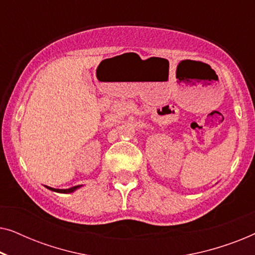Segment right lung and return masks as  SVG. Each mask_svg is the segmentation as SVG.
Listing matches in <instances>:
<instances>
[{"mask_svg":"<svg viewBox=\"0 0 255 255\" xmlns=\"http://www.w3.org/2000/svg\"><path fill=\"white\" fill-rule=\"evenodd\" d=\"M80 186H75V187H72L69 188V189H54V188H51V187H46L48 188L50 190H53V191H57V193H65V194H68V193H73L75 189H78Z\"/></svg>","mask_w":255,"mask_h":255,"instance_id":"1","label":"right lung"}]
</instances>
